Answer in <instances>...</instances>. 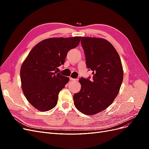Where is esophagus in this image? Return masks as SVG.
Segmentation results:
<instances>
[{
	"label": "esophagus",
	"mask_w": 149,
	"mask_h": 149,
	"mask_svg": "<svg viewBox=\"0 0 149 149\" xmlns=\"http://www.w3.org/2000/svg\"><path fill=\"white\" fill-rule=\"evenodd\" d=\"M70 79L71 81H78V79H74L71 77H70Z\"/></svg>",
	"instance_id": "1"
}]
</instances>
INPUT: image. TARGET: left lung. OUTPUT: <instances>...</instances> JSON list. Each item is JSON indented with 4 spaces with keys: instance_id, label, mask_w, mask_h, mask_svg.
I'll use <instances>...</instances> for the list:
<instances>
[{
    "instance_id": "8db88e82",
    "label": "left lung",
    "mask_w": 149,
    "mask_h": 149,
    "mask_svg": "<svg viewBox=\"0 0 149 149\" xmlns=\"http://www.w3.org/2000/svg\"><path fill=\"white\" fill-rule=\"evenodd\" d=\"M88 68L93 79L81 78L80 91L74 94V106L86 115H94L109 107L119 92L123 81V65L118 53L107 40L81 37Z\"/></svg>"
}]
</instances>
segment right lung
Instances as JSON below:
<instances>
[{
	"mask_svg": "<svg viewBox=\"0 0 149 149\" xmlns=\"http://www.w3.org/2000/svg\"><path fill=\"white\" fill-rule=\"evenodd\" d=\"M81 37L49 38L31 49L20 68L22 89L27 101L40 111H48L56 105L58 94L69 81L58 73L67 53L78 46Z\"/></svg>",
	"mask_w": 149,
	"mask_h": 149,
	"instance_id": "right-lung-1",
	"label": "right lung"
}]
</instances>
